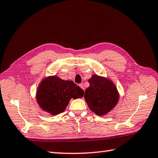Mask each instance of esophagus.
Masks as SVG:
<instances>
[{"label":"esophagus","mask_w":158,"mask_h":158,"mask_svg":"<svg viewBox=\"0 0 158 158\" xmlns=\"http://www.w3.org/2000/svg\"><path fill=\"white\" fill-rule=\"evenodd\" d=\"M79 86H80V88H81V89H83V90H84V84H79Z\"/></svg>","instance_id":"34e87169"}]
</instances>
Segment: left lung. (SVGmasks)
<instances>
[{"label":"left lung","instance_id":"left-lung-1","mask_svg":"<svg viewBox=\"0 0 158 158\" xmlns=\"http://www.w3.org/2000/svg\"><path fill=\"white\" fill-rule=\"evenodd\" d=\"M90 84L85 91L84 99L90 110L98 116H105L114 109L120 94L110 79L93 74L89 79Z\"/></svg>","mask_w":158,"mask_h":158}]
</instances>
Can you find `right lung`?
<instances>
[{"label":"right lung","mask_w":158,"mask_h":158,"mask_svg":"<svg viewBox=\"0 0 158 158\" xmlns=\"http://www.w3.org/2000/svg\"><path fill=\"white\" fill-rule=\"evenodd\" d=\"M84 92L73 81L56 75L44 77L37 88L35 98L44 111L56 116L65 110L72 98H81Z\"/></svg>","instance_id":"add662e5"}]
</instances>
